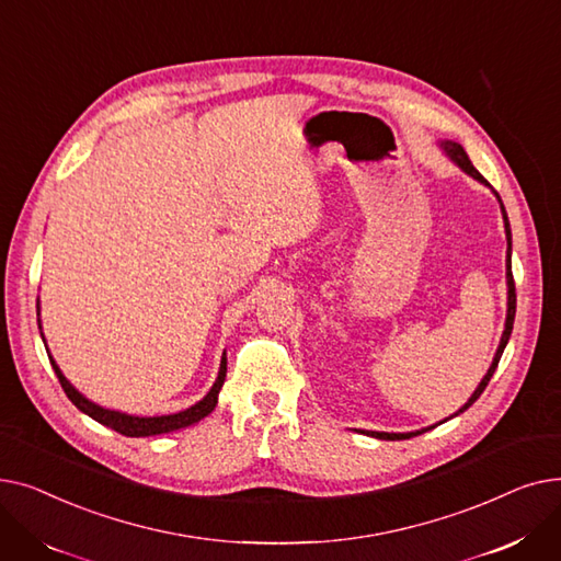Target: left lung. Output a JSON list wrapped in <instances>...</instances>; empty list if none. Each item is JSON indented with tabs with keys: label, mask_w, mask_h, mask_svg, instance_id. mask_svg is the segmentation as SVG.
Returning <instances> with one entry per match:
<instances>
[{
	"label": "left lung",
	"mask_w": 561,
	"mask_h": 561,
	"mask_svg": "<svg viewBox=\"0 0 561 561\" xmlns=\"http://www.w3.org/2000/svg\"><path fill=\"white\" fill-rule=\"evenodd\" d=\"M440 147H444L446 150V154L463 170V172H468L470 176H473V180H478V182H482V184H486L489 186V182L484 180V176L476 170V165L470 163V159H468V154L463 152V147L459 145V142H453V140H444L440 142ZM495 193V191H493ZM495 197H497V202H500V209H503V220H505V231H507V320H505V332H503V339H500V345H497V350H495V357H493V362H491V366H489V370H486V375L482 377V381H480V387L473 391V396L468 398V402L457 411L455 416H459V414H463V411L473 404L482 393H484V389H486V385H489V379L493 377V373H495V368H497V362H500V357H503V352H505V345H507V341H510V336H512V330H514V316H516V288H514V275H512V229H510V220H507V211H505V206H503V199H500V195L495 193ZM453 419V416H450ZM448 421V419H446ZM444 423V421H440ZM432 427H436V425H432ZM432 427H425V430H419V432H364V434H368V436H375V438H385V440H402V438H411V436H419V434H423V432H427V430H432Z\"/></svg>",
	"instance_id": "left-lung-1"
}]
</instances>
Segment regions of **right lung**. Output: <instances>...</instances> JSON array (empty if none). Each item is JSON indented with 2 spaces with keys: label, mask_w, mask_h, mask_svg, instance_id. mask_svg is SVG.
I'll return each mask as SVG.
<instances>
[{
  "label": "right lung",
  "mask_w": 561,
  "mask_h": 561,
  "mask_svg": "<svg viewBox=\"0 0 561 561\" xmlns=\"http://www.w3.org/2000/svg\"><path fill=\"white\" fill-rule=\"evenodd\" d=\"M38 316H41V307H38ZM38 328H41V318H38ZM43 336V334H41ZM49 362H51V368L58 377V381H61V387L66 391V396L70 398V402L83 411L85 416H91L93 421L121 432L125 436H159V434H168V432H174V430H184L188 425H195L199 423L204 416H209L211 411L216 409L218 404V393L225 385V377H227V357L222 355V362H220V370H218V379L214 381L211 391L206 393L199 402H195L193 407L180 411V414H168V416H129V414H123V411H113V409H104L95 402H91L88 398H83L70 381L66 379V375L61 373V368L56 366V362L51 359L49 355Z\"/></svg>",
  "instance_id": "1"
}]
</instances>
